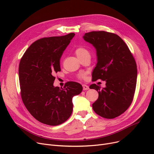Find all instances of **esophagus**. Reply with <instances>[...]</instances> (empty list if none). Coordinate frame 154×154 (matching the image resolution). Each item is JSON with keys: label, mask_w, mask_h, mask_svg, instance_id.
I'll list each match as a JSON object with an SVG mask.
<instances>
[{"label": "esophagus", "mask_w": 154, "mask_h": 154, "mask_svg": "<svg viewBox=\"0 0 154 154\" xmlns=\"http://www.w3.org/2000/svg\"><path fill=\"white\" fill-rule=\"evenodd\" d=\"M82 87H83V90H84V91H86V90H88V89H89V87H88V86L87 85L83 84V85H82Z\"/></svg>", "instance_id": "esophagus-1"}]
</instances>
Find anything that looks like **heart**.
Wrapping results in <instances>:
<instances>
[{
	"label": "heart",
	"mask_w": 154,
	"mask_h": 154,
	"mask_svg": "<svg viewBox=\"0 0 154 154\" xmlns=\"http://www.w3.org/2000/svg\"><path fill=\"white\" fill-rule=\"evenodd\" d=\"M75 54L77 55L78 58H82L86 56H90V52L88 51L86 48L84 47H77L75 51ZM79 77L80 78H85V73H81V74H79Z\"/></svg>",
	"instance_id": "heart-1"
}]
</instances>
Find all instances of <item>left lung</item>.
I'll use <instances>...</instances> for the list:
<instances>
[{"instance_id":"left-lung-1","label":"left lung","mask_w":154,"mask_h":154,"mask_svg":"<svg viewBox=\"0 0 154 154\" xmlns=\"http://www.w3.org/2000/svg\"><path fill=\"white\" fill-rule=\"evenodd\" d=\"M83 38L96 50L92 79L106 82L102 88L95 84L90 86L99 93L93 110L103 118H116L123 114L133 100L137 78L135 59L124 40L115 34L93 31L85 33Z\"/></svg>"}]
</instances>
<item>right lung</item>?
<instances>
[{"instance_id":"1","label":"right lung","mask_w":154,"mask_h":154,"mask_svg":"<svg viewBox=\"0 0 154 154\" xmlns=\"http://www.w3.org/2000/svg\"><path fill=\"white\" fill-rule=\"evenodd\" d=\"M74 35L40 38L27 48L20 61L22 101L41 123L55 126L66 122L72 113V98L82 91V86L75 82H67L63 88L54 86V75L60 71L61 56Z\"/></svg>"}]
</instances>
